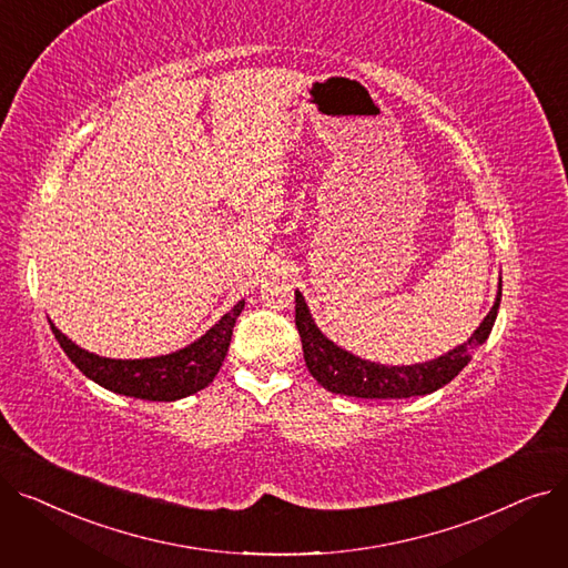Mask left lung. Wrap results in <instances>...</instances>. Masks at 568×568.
<instances>
[{
    "label": "left lung",
    "mask_w": 568,
    "mask_h": 568,
    "mask_svg": "<svg viewBox=\"0 0 568 568\" xmlns=\"http://www.w3.org/2000/svg\"><path fill=\"white\" fill-rule=\"evenodd\" d=\"M294 322L302 336L306 366L326 392L354 398H412L433 394L439 386L449 384L469 364L474 347L486 343L499 311L501 281L495 306L484 317L479 329L471 334V338L449 354L439 356V359L416 366H379L336 347L315 326L300 292H294Z\"/></svg>",
    "instance_id": "left-lung-1"
}]
</instances>
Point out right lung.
Masks as SVG:
<instances>
[{"instance_id":"add662e5","label":"right lung","mask_w":568,"mask_h":568,"mask_svg":"<svg viewBox=\"0 0 568 568\" xmlns=\"http://www.w3.org/2000/svg\"><path fill=\"white\" fill-rule=\"evenodd\" d=\"M242 311L244 302H239L200 341L184 349L154 356V359L133 362L105 359V356L78 347L54 324H50V329L69 359L89 379H94L105 389L142 400H179L204 389L209 382H214L227 354L234 322Z\"/></svg>"}]
</instances>
